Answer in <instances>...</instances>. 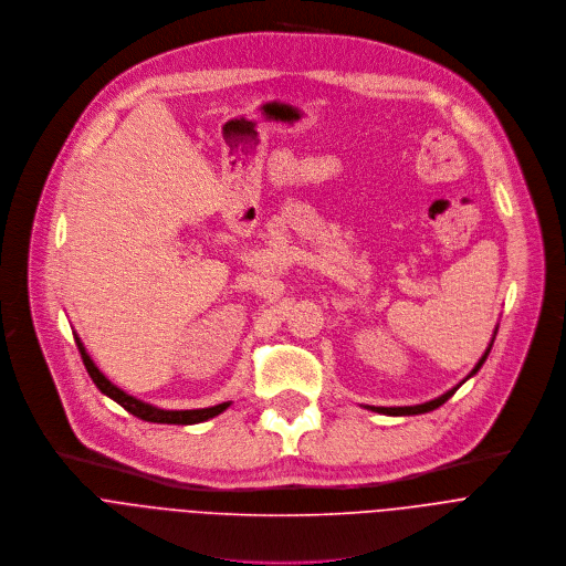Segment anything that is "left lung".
Returning a JSON list of instances; mask_svg holds the SVG:
<instances>
[{
  "label": "left lung",
  "mask_w": 566,
  "mask_h": 566,
  "mask_svg": "<svg viewBox=\"0 0 566 566\" xmlns=\"http://www.w3.org/2000/svg\"><path fill=\"white\" fill-rule=\"evenodd\" d=\"M495 334H497V325H495V329H493V336H491V344H489V348L484 350V355L480 357V361L475 364V368L458 384V386H453L450 390H446L443 395H439V397H434V399H430V401H426V403H417V406H390V408H384V406H364L366 410H373V412H379V415H390V417H406V415H423V412H430V410H434V408H439L441 403H446L450 397H453L458 390H460V386L462 384H467L471 377H475L478 375V370L484 366V361H486V357H489V353H491V348H493V342H495Z\"/></svg>",
  "instance_id": "obj_1"
}]
</instances>
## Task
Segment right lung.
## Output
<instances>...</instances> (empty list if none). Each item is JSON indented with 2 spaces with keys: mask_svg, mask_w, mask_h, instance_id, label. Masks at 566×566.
Instances as JSON below:
<instances>
[{
  "mask_svg": "<svg viewBox=\"0 0 566 566\" xmlns=\"http://www.w3.org/2000/svg\"><path fill=\"white\" fill-rule=\"evenodd\" d=\"M75 336V344H77V350L82 355V361H84V368L88 373V377L93 379V384L97 386V390L102 395H106L108 399H113L116 403H120L127 412H132L134 417L143 419V421H151V423H176V426H191V423H202L207 419H213L218 417L220 412L228 410L232 406V401H222L218 406H209V408H193V410H165V408H158L154 403H147L143 399H136L134 395L125 392L123 388H118L113 381H108L99 368L93 364V359L88 357L82 338L73 332Z\"/></svg>",
  "mask_w": 566,
  "mask_h": 566,
  "instance_id": "1",
  "label": "right lung"
}]
</instances>
